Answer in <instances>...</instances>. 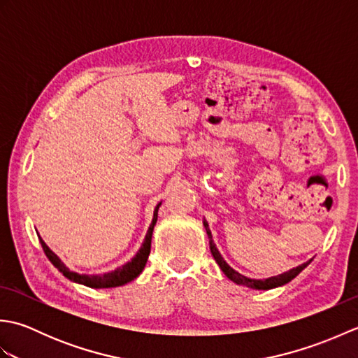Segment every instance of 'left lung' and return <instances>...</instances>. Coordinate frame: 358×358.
I'll list each match as a JSON object with an SVG mask.
<instances>
[{
    "instance_id": "1",
    "label": "left lung",
    "mask_w": 358,
    "mask_h": 358,
    "mask_svg": "<svg viewBox=\"0 0 358 358\" xmlns=\"http://www.w3.org/2000/svg\"><path fill=\"white\" fill-rule=\"evenodd\" d=\"M203 224H204V229H206V234H208V238H209V248H210V252L212 255H214L217 264L220 266V269L223 271L224 275L232 280L234 283L237 285H243V286H248V287H252V289H263V291H268V289H273V287H278V286H283L286 283H289L292 278H295L299 273L306 268V266L313 262L309 260L306 263H303L300 266H295V268L289 269L287 272H283L280 273V275H273V277H269V278H263V280H255V278H249V277H245L243 273H240L238 271H235L234 268H231L229 264L226 263V260L223 258V255L220 254V250L217 249V245L214 243V238H212V232L209 229V223L206 222V218H203Z\"/></svg>"
}]
</instances>
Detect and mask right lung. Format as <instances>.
<instances>
[{
  "mask_svg": "<svg viewBox=\"0 0 358 358\" xmlns=\"http://www.w3.org/2000/svg\"><path fill=\"white\" fill-rule=\"evenodd\" d=\"M162 206V203H158L155 209H154V217H152V223L149 226V229L146 232V237H144V241L141 248L138 249V252H136L132 258L131 262L124 263L123 266H120V268L113 269L110 272H104V273H95V275H89V273H78L75 271H71L67 266L59 260V257L53 252V250L45 245L44 240L40 237V243L43 246L44 254L48 255V258L50 260V263L55 266V268L63 273L66 278H69L73 283H78V285H85L87 287H95V289H104V287H117V286H123L129 281L135 280L136 277L140 275L143 272L144 266L148 263V257L150 254V241H152V234H154V226L157 223V218H158V208Z\"/></svg>",
  "mask_w": 358,
  "mask_h": 358,
  "instance_id": "right-lung-1",
  "label": "right lung"
}]
</instances>
